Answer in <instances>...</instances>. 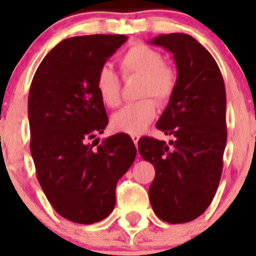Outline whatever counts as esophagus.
Returning a JSON list of instances; mask_svg holds the SVG:
<instances>
[{
    "label": "esophagus",
    "mask_w": 256,
    "mask_h": 256,
    "mask_svg": "<svg viewBox=\"0 0 256 256\" xmlns=\"http://www.w3.org/2000/svg\"><path fill=\"white\" fill-rule=\"evenodd\" d=\"M132 140H133V142H134V144H136V146H137V144H138L140 136H137V134H133V136H132Z\"/></svg>",
    "instance_id": "obj_1"
}]
</instances>
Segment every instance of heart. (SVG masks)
<instances>
[{"instance_id": "1", "label": "heart", "mask_w": 256, "mask_h": 256, "mask_svg": "<svg viewBox=\"0 0 256 256\" xmlns=\"http://www.w3.org/2000/svg\"><path fill=\"white\" fill-rule=\"evenodd\" d=\"M124 78L141 76L137 102L122 108L112 118V126L118 132L141 134L155 119L158 102L170 100L177 88V73L165 64L164 56L158 50L144 44H134L124 52L119 61ZM96 92L101 102L108 108H116L122 100L120 79L110 68L100 69L96 76ZM150 96L156 98L151 99Z\"/></svg>"}]
</instances>
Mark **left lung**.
Segmentation results:
<instances>
[{
  "mask_svg": "<svg viewBox=\"0 0 256 256\" xmlns=\"http://www.w3.org/2000/svg\"><path fill=\"white\" fill-rule=\"evenodd\" d=\"M151 44L173 54L177 88L156 128L176 137H142L138 151L155 168L148 188L151 206L162 220L187 223L212 204L223 169L227 142L226 87L218 64L195 38L170 33Z\"/></svg>",
  "mask_w": 256,
  "mask_h": 256,
  "instance_id": "8db88e82",
  "label": "left lung"
}]
</instances>
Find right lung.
<instances>
[{
  "label": "right lung",
  "instance_id": "right-lung-1",
  "mask_svg": "<svg viewBox=\"0 0 256 256\" xmlns=\"http://www.w3.org/2000/svg\"><path fill=\"white\" fill-rule=\"evenodd\" d=\"M126 40L123 34L61 40L42 60L29 90L30 152L38 182L56 212L79 224L100 222L112 212L118 180L137 154L126 133L101 144L98 138L88 142L108 123L94 86L97 73Z\"/></svg>",
  "mask_w": 256,
  "mask_h": 256
}]
</instances>
